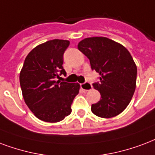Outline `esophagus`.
Returning <instances> with one entry per match:
<instances>
[{
    "label": "esophagus",
    "mask_w": 155,
    "mask_h": 155,
    "mask_svg": "<svg viewBox=\"0 0 155 155\" xmlns=\"http://www.w3.org/2000/svg\"><path fill=\"white\" fill-rule=\"evenodd\" d=\"M80 87H81V88H82L83 90H84V91H89L93 88L92 84H91L90 83H88V82H85V83H84V84H80Z\"/></svg>",
    "instance_id": "34e87169"
}]
</instances>
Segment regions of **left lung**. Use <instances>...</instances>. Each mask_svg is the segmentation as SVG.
<instances>
[{
  "instance_id": "obj_1",
  "label": "left lung",
  "mask_w": 155,
  "mask_h": 155,
  "mask_svg": "<svg viewBox=\"0 0 155 155\" xmlns=\"http://www.w3.org/2000/svg\"><path fill=\"white\" fill-rule=\"evenodd\" d=\"M78 49L89 59L92 70L100 75V81L93 85L101 98L92 105V112L106 119L120 114L136 89L137 69L129 51L121 44L98 36L82 40Z\"/></svg>"
}]
</instances>
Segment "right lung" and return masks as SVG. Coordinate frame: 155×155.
I'll return each instance as SVG.
<instances>
[{
  "instance_id": "1",
  "label": "right lung",
  "mask_w": 155,
  "mask_h": 155,
  "mask_svg": "<svg viewBox=\"0 0 155 155\" xmlns=\"http://www.w3.org/2000/svg\"><path fill=\"white\" fill-rule=\"evenodd\" d=\"M66 40H52L35 47L26 57L20 71L22 97L39 120L57 123L71 113V104L79 93L78 83L56 81L66 75L63 54L69 46Z\"/></svg>"
}]
</instances>
